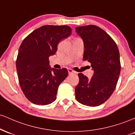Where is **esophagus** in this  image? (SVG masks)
<instances>
[{"instance_id": "esophagus-1", "label": "esophagus", "mask_w": 135, "mask_h": 135, "mask_svg": "<svg viewBox=\"0 0 135 135\" xmlns=\"http://www.w3.org/2000/svg\"><path fill=\"white\" fill-rule=\"evenodd\" d=\"M68 73H69V75H70V74H75L76 73L75 71H74L73 69H70V68H68Z\"/></svg>"}]
</instances>
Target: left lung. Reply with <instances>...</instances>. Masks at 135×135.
<instances>
[{"label": "left lung", "instance_id": "left-lung-1", "mask_svg": "<svg viewBox=\"0 0 135 135\" xmlns=\"http://www.w3.org/2000/svg\"><path fill=\"white\" fill-rule=\"evenodd\" d=\"M75 29L84 41L83 59L90 62L94 71L90 79L78 73L76 99L84 105L97 107L105 102L115 89L120 72L119 51L112 38L100 27L89 25Z\"/></svg>", "mask_w": 135, "mask_h": 135}]
</instances>
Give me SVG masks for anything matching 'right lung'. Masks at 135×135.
Masks as SVG:
<instances>
[{"label":"right lung","instance_id":"right-lung-1","mask_svg":"<svg viewBox=\"0 0 135 135\" xmlns=\"http://www.w3.org/2000/svg\"><path fill=\"white\" fill-rule=\"evenodd\" d=\"M71 31L67 25H44L31 32L21 44L16 70L21 89L32 103L46 105L57 98L59 86L68 71L66 68H51L49 57L55 54L57 45Z\"/></svg>","mask_w":135,"mask_h":135}]
</instances>
